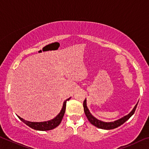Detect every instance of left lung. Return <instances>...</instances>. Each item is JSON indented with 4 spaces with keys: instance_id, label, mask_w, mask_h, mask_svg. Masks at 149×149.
<instances>
[{
    "instance_id": "8db88e82",
    "label": "left lung",
    "mask_w": 149,
    "mask_h": 149,
    "mask_svg": "<svg viewBox=\"0 0 149 149\" xmlns=\"http://www.w3.org/2000/svg\"><path fill=\"white\" fill-rule=\"evenodd\" d=\"M86 101H87L86 99H85L84 102V112L85 115H86L88 120H89V122L93 125H95L97 127L100 128V129H102V130H113L118 127H119V126H120L121 125H122L123 123H124L128 119H130V117L134 114L135 111L136 110V108H137V104L135 106V107L133 108V109L132 110V112H131L129 114L125 116L120 118V119L116 120L114 122H102V121H100L99 120L97 119V118H95L91 114V112H89V110L87 107Z\"/></svg>"
}]
</instances>
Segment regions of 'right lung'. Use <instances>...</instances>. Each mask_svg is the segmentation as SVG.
I'll use <instances>...</instances> for the list:
<instances>
[{
	"mask_svg": "<svg viewBox=\"0 0 149 149\" xmlns=\"http://www.w3.org/2000/svg\"><path fill=\"white\" fill-rule=\"evenodd\" d=\"M70 98L65 100L63 104V107L61 111L58 114L56 117L51 120H49L47 122H29V121H26L24 120L23 118L19 117L17 116V117L19 118L20 120H22L24 123H26L27 125H28L32 129H34L35 130H39V131H49L53 130L54 128L56 127L57 126H58L64 116L65 111V107H66V102L67 100H69Z\"/></svg>",
	"mask_w": 149,
	"mask_h": 149,
	"instance_id": "1",
	"label": "right lung"
}]
</instances>
